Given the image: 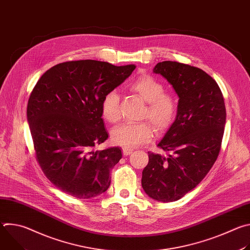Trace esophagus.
<instances>
[{"mask_svg":"<svg viewBox=\"0 0 250 250\" xmlns=\"http://www.w3.org/2000/svg\"><path fill=\"white\" fill-rule=\"evenodd\" d=\"M132 149H130V148H124L123 149V153H124V155L125 156H127V155H130L131 153H132Z\"/></svg>","mask_w":250,"mask_h":250,"instance_id":"obj_1","label":"esophagus"}]
</instances>
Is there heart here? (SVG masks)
Listing matches in <instances>:
<instances>
[{"instance_id": "obj_1", "label": "heart", "mask_w": 250, "mask_h": 250, "mask_svg": "<svg viewBox=\"0 0 250 250\" xmlns=\"http://www.w3.org/2000/svg\"><path fill=\"white\" fill-rule=\"evenodd\" d=\"M130 88L148 105L146 117L154 125L156 129L168 128L176 119L178 103L176 99L164 93V86L149 75L136 78ZM101 114L104 121L111 124L120 120V95L112 90L106 93L101 103ZM153 135V127L149 123L123 124L112 131V139L116 145L125 148H134L148 142Z\"/></svg>"}]
</instances>
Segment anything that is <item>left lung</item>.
<instances>
[{
	"instance_id": "obj_1",
	"label": "left lung",
	"mask_w": 250,
	"mask_h": 250,
	"mask_svg": "<svg viewBox=\"0 0 250 250\" xmlns=\"http://www.w3.org/2000/svg\"><path fill=\"white\" fill-rule=\"evenodd\" d=\"M173 87L178 113L157 146L172 154L148 152L141 185L151 199L167 203L193 190L216 162L226 125V105L217 82L200 68L163 61L153 68Z\"/></svg>"
}]
</instances>
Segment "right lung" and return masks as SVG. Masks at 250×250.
Returning a JSON list of instances; mask_svg holds the SVG:
<instances>
[{"instance_id":"add662e5","label":"right lung","mask_w":250,"mask_h":250,"mask_svg":"<svg viewBox=\"0 0 250 250\" xmlns=\"http://www.w3.org/2000/svg\"><path fill=\"white\" fill-rule=\"evenodd\" d=\"M135 67L68 61L51 67L35 85L26 111L35 154L48 180L62 192L91 199L109 189L110 172L123 155L118 146L93 150L109 137L101 103Z\"/></svg>"}]
</instances>
